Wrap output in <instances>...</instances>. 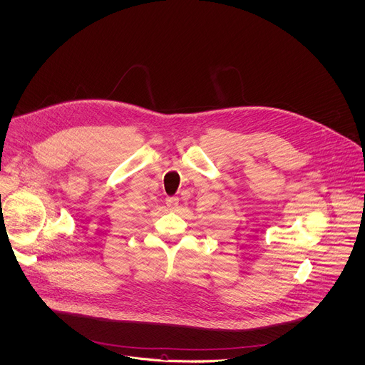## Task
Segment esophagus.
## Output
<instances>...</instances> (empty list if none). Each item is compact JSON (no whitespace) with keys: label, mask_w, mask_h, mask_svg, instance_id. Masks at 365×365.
<instances>
[{"label":"esophagus","mask_w":365,"mask_h":365,"mask_svg":"<svg viewBox=\"0 0 365 365\" xmlns=\"http://www.w3.org/2000/svg\"><path fill=\"white\" fill-rule=\"evenodd\" d=\"M166 206H168L170 210L178 209V206H179V199H178V197H168V199H166Z\"/></svg>","instance_id":"1"}]
</instances>
